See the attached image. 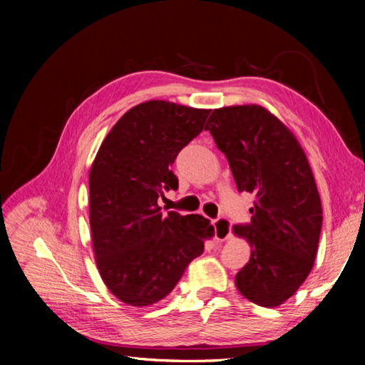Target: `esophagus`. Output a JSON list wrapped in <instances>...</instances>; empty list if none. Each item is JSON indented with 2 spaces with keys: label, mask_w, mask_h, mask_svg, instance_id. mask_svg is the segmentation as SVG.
Returning <instances> with one entry per match:
<instances>
[{
  "label": "esophagus",
  "mask_w": 365,
  "mask_h": 365,
  "mask_svg": "<svg viewBox=\"0 0 365 365\" xmlns=\"http://www.w3.org/2000/svg\"><path fill=\"white\" fill-rule=\"evenodd\" d=\"M214 237L217 242H225L232 237V224L227 219H215L212 220Z\"/></svg>",
  "instance_id": "1"
}]
</instances>
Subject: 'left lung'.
Returning <instances> with one entry per match:
<instances>
[{"label":"left lung","mask_w":365,"mask_h":365,"mask_svg":"<svg viewBox=\"0 0 365 365\" xmlns=\"http://www.w3.org/2000/svg\"><path fill=\"white\" fill-rule=\"evenodd\" d=\"M206 130L237 188L256 195L250 224L233 227L251 246L235 285L257 306H280L307 279L317 255L322 202L311 165L285 123L257 104L214 109Z\"/></svg>","instance_id":"obj_1"}]
</instances>
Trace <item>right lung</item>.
<instances>
[{
  "label": "right lung",
  "mask_w": 365,
  "mask_h": 365,
  "mask_svg": "<svg viewBox=\"0 0 365 365\" xmlns=\"http://www.w3.org/2000/svg\"><path fill=\"white\" fill-rule=\"evenodd\" d=\"M211 110L151 100L110 128L90 169V227L98 270L117 299L150 306L165 298L202 255L214 227L200 214L160 212L177 190V154L205 128Z\"/></svg>",
  "instance_id": "add662e5"
}]
</instances>
